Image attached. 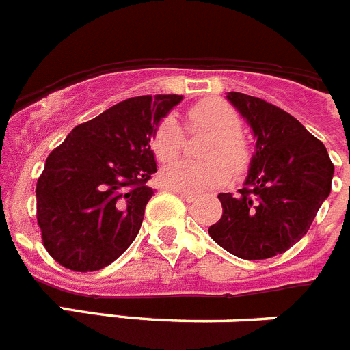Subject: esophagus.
Returning a JSON list of instances; mask_svg holds the SVG:
<instances>
[{
    "label": "esophagus",
    "mask_w": 350,
    "mask_h": 350,
    "mask_svg": "<svg viewBox=\"0 0 350 350\" xmlns=\"http://www.w3.org/2000/svg\"><path fill=\"white\" fill-rule=\"evenodd\" d=\"M173 193L175 194H178V196L182 198V200H184V202H187V203H193L194 200H196V196H194V194H189V193H184V191H178V189H172Z\"/></svg>",
    "instance_id": "obj_1"
}]
</instances>
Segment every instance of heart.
Masks as SVG:
<instances>
[{
    "instance_id": "1",
    "label": "heart",
    "mask_w": 350,
    "mask_h": 350,
    "mask_svg": "<svg viewBox=\"0 0 350 350\" xmlns=\"http://www.w3.org/2000/svg\"><path fill=\"white\" fill-rule=\"evenodd\" d=\"M189 124L193 129H205L210 138L203 145L205 159L172 161L161 172V178L172 189L189 194L212 191L231 175V168L240 172L249 161V148L243 138L242 119L234 108L217 98H208L189 110ZM152 150L159 161H170L180 152L182 129L173 116L165 117L152 135Z\"/></svg>"
}]
</instances>
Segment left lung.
I'll use <instances>...</instances> for the list:
<instances>
[{"mask_svg":"<svg viewBox=\"0 0 350 350\" xmlns=\"http://www.w3.org/2000/svg\"><path fill=\"white\" fill-rule=\"evenodd\" d=\"M254 138V154L237 196L221 193L222 217L208 234L242 259H268L299 242L332 191L333 163L307 128L254 96L228 92Z\"/></svg>","mask_w":350,"mask_h":350,"instance_id":"left-lung-1","label":"left lung"}]
</instances>
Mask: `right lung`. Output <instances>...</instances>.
<instances>
[{
    "label": "right lung",
    "mask_w": 350,
    "mask_h": 350,
    "mask_svg": "<svg viewBox=\"0 0 350 350\" xmlns=\"http://www.w3.org/2000/svg\"><path fill=\"white\" fill-rule=\"evenodd\" d=\"M184 100L137 96L71 129L54 148L36 184L43 245L73 271H96L133 243L152 198L157 172L150 140L157 124Z\"/></svg>",
    "instance_id": "1"
}]
</instances>
